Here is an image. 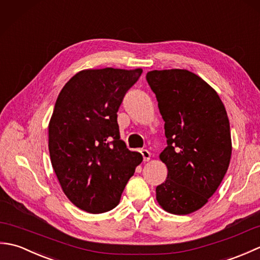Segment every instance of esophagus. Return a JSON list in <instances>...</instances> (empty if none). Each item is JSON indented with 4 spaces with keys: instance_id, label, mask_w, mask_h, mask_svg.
Wrapping results in <instances>:
<instances>
[{
    "instance_id": "34e87169",
    "label": "esophagus",
    "mask_w": 260,
    "mask_h": 260,
    "mask_svg": "<svg viewBox=\"0 0 260 260\" xmlns=\"http://www.w3.org/2000/svg\"><path fill=\"white\" fill-rule=\"evenodd\" d=\"M141 154H142V156H143V159H144V162L150 161L151 153L148 152L147 150H141Z\"/></svg>"
}]
</instances>
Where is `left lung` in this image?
Instances as JSON below:
<instances>
[{"label": "left lung", "instance_id": "obj_1", "mask_svg": "<svg viewBox=\"0 0 260 260\" xmlns=\"http://www.w3.org/2000/svg\"><path fill=\"white\" fill-rule=\"evenodd\" d=\"M164 119L168 146L159 154L168 178L156 186L165 211L189 214L217 191L231 158L227 112L219 95L200 77L185 69L148 71Z\"/></svg>", "mask_w": 260, "mask_h": 260}]
</instances>
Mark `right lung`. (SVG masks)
Wrapping results in <instances>:
<instances>
[{"label": "right lung", "mask_w": 260, "mask_h": 260, "mask_svg": "<svg viewBox=\"0 0 260 260\" xmlns=\"http://www.w3.org/2000/svg\"><path fill=\"white\" fill-rule=\"evenodd\" d=\"M142 69H86L60 91L49 123V153L61 189L76 207L103 213L117 206L143 161L120 140L117 112Z\"/></svg>", "instance_id": "add662e5"}]
</instances>
